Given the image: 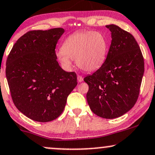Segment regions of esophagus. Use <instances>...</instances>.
<instances>
[{
	"label": "esophagus",
	"instance_id": "34e87169",
	"mask_svg": "<svg viewBox=\"0 0 155 155\" xmlns=\"http://www.w3.org/2000/svg\"><path fill=\"white\" fill-rule=\"evenodd\" d=\"M78 82H80V83H81V82H83V77H82L81 75H78Z\"/></svg>",
	"mask_w": 155,
	"mask_h": 155
}]
</instances>
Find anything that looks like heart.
I'll list each match as a JSON object with an SVG mask.
<instances>
[{
  "label": "heart",
  "mask_w": 155,
  "mask_h": 155,
  "mask_svg": "<svg viewBox=\"0 0 155 155\" xmlns=\"http://www.w3.org/2000/svg\"><path fill=\"white\" fill-rule=\"evenodd\" d=\"M108 50V40L104 34L81 31L66 38L62 50L57 51L56 56L64 68H71V60H76L78 66L83 71L93 72L104 64Z\"/></svg>",
  "instance_id": "obj_1"
}]
</instances>
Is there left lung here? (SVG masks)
Here are the masks:
<instances>
[{
    "label": "left lung",
    "instance_id": "left-lung-1",
    "mask_svg": "<svg viewBox=\"0 0 155 155\" xmlns=\"http://www.w3.org/2000/svg\"><path fill=\"white\" fill-rule=\"evenodd\" d=\"M106 26L112 38L106 61L84 81L89 86L86 98L91 110L111 119L123 116L136 104L144 62L138 43L130 33L114 24Z\"/></svg>",
    "mask_w": 155,
    "mask_h": 155
}]
</instances>
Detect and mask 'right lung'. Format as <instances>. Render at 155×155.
Segmentation results:
<instances>
[{
    "mask_svg": "<svg viewBox=\"0 0 155 155\" xmlns=\"http://www.w3.org/2000/svg\"><path fill=\"white\" fill-rule=\"evenodd\" d=\"M64 32L62 28L28 31L8 56L5 75L13 104L34 121L58 118L78 84L75 72H65L57 61L55 47Z\"/></svg>",
    "mask_w": 155,
    "mask_h": 155,
    "instance_id": "obj_1",
    "label": "right lung"
}]
</instances>
